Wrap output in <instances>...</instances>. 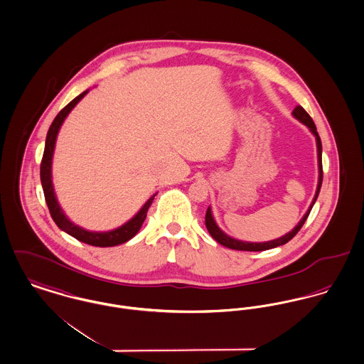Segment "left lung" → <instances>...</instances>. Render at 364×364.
<instances>
[{"label":"left lung","mask_w":364,"mask_h":364,"mask_svg":"<svg viewBox=\"0 0 364 364\" xmlns=\"http://www.w3.org/2000/svg\"><path fill=\"white\" fill-rule=\"evenodd\" d=\"M292 116H294L295 119H298L301 123H304V124L308 127L309 130H310V133L316 137V145H317L318 183H317L316 194H314V198H313V200H311V203H310V206H309L306 213L304 215V218L301 219V222H299V223L296 224V225H295L289 232H287L285 235H282L280 238H276V240H272V241H266V242H248V241H241V240L232 238V237H230L228 234H225L223 230H222V228L218 225V223H216V220H215V218H213V213H212V209H210V206H209V208H208V210H206V216H205V225H206V228H208L209 234H210V235H212V237H213L219 244H222L223 247H225V248L235 250V251L253 252L267 251V250H272V248H277V247H280V245L287 244L289 240H292V238L296 235V232L302 228V225H304L305 222H306L309 213H310V210H311V208H313V205H314V202H316V199H317V196H318L320 188H321V183H323L321 140H320V137H318V133H317V129H316V124H314L313 119L309 116V113L306 112L301 105H298V107L292 111Z\"/></svg>","instance_id":"obj_1"}]
</instances>
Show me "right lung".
Returning <instances> with one entry per match:
<instances>
[{
  "mask_svg": "<svg viewBox=\"0 0 364 364\" xmlns=\"http://www.w3.org/2000/svg\"><path fill=\"white\" fill-rule=\"evenodd\" d=\"M88 92V90L83 91L80 95H77L73 101H70L60 112L56 114L53 124L50 126V130L47 133V139H46V148H44V155H43V161H41V166H40V178H41V186L44 190V196H46V202L47 206L50 209L51 218L54 219L56 225L68 232L69 235L75 237L76 240L82 241L84 244L92 245V247H114V245H120L127 242L129 240H132L139 231H140L141 225L144 223L145 218H146V212L154 200L155 196H151L141 208L140 210L124 224H122L117 228H113L109 231H90L85 230L83 227L77 225V224L70 222L68 219V216L63 213L58 199H56L55 190L53 186V156H54V149H55L56 137L59 133V129L62 126V123L65 122V119L68 117V114L72 112V109L80 102V100H83L84 95Z\"/></svg>",
  "mask_w": 364,
  "mask_h": 364,
  "instance_id": "obj_1",
  "label": "right lung"
}]
</instances>
